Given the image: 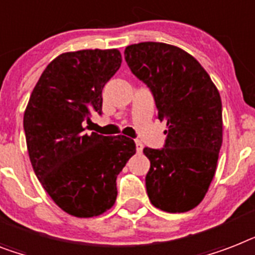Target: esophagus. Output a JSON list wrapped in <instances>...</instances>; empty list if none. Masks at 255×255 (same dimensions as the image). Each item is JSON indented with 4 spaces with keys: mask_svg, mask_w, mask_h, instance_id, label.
I'll use <instances>...</instances> for the list:
<instances>
[{
    "mask_svg": "<svg viewBox=\"0 0 255 255\" xmlns=\"http://www.w3.org/2000/svg\"><path fill=\"white\" fill-rule=\"evenodd\" d=\"M142 148H144V145H142V142L138 141V140H136V150H137V153H141L142 152Z\"/></svg>",
    "mask_w": 255,
    "mask_h": 255,
    "instance_id": "1",
    "label": "esophagus"
}]
</instances>
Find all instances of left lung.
Instances as JSON below:
<instances>
[{"mask_svg":"<svg viewBox=\"0 0 255 255\" xmlns=\"http://www.w3.org/2000/svg\"><path fill=\"white\" fill-rule=\"evenodd\" d=\"M124 57L167 126L163 148H144L149 200L165 212H187L206 196L216 171L223 144L219 90L199 61L175 45L144 41L128 45Z\"/></svg>","mask_w":255,"mask_h":255,"instance_id":"1","label":"left lung"}]
</instances>
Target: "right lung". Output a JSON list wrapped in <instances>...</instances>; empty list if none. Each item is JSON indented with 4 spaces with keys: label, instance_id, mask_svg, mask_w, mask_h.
Returning <instances> with one entry per match:
<instances>
[{
    "label": "right lung",
    "instance_id": "add662e5",
    "mask_svg": "<svg viewBox=\"0 0 255 255\" xmlns=\"http://www.w3.org/2000/svg\"><path fill=\"white\" fill-rule=\"evenodd\" d=\"M118 49H82L57 56L31 93L23 128L31 165L53 202L76 217L102 215L117 200V177L136 153L123 134L86 133L102 114V89L121 68Z\"/></svg>",
    "mask_w": 255,
    "mask_h": 255
}]
</instances>
